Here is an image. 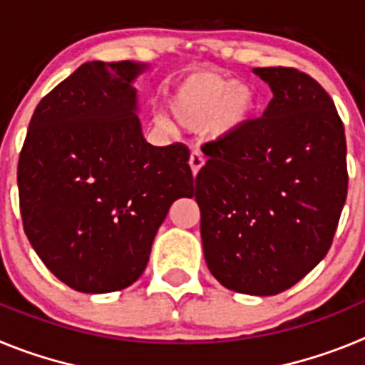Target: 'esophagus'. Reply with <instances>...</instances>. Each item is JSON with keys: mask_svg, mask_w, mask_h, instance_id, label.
<instances>
[{"mask_svg": "<svg viewBox=\"0 0 365 365\" xmlns=\"http://www.w3.org/2000/svg\"><path fill=\"white\" fill-rule=\"evenodd\" d=\"M205 166V155L201 153V151H192V155H190V168H192V173L193 177L197 175L199 170Z\"/></svg>", "mask_w": 365, "mask_h": 365, "instance_id": "34e87169", "label": "esophagus"}]
</instances>
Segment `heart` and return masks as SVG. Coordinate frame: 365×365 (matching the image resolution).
Masks as SVG:
<instances>
[{"mask_svg": "<svg viewBox=\"0 0 365 365\" xmlns=\"http://www.w3.org/2000/svg\"><path fill=\"white\" fill-rule=\"evenodd\" d=\"M168 108L177 124L186 130H201L206 125V133L212 138H227L240 133L252 120L257 96L248 82L193 71L175 83L168 96ZM157 120L170 125L166 117Z\"/></svg>", "mask_w": 365, "mask_h": 365, "instance_id": "1", "label": "heart"}]
</instances>
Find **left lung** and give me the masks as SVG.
Here are the masks:
<instances>
[{"mask_svg": "<svg viewBox=\"0 0 365 365\" xmlns=\"http://www.w3.org/2000/svg\"><path fill=\"white\" fill-rule=\"evenodd\" d=\"M274 96L240 133L202 146L195 177L212 276L274 296L325 257L347 197V146L333 98L292 67H256Z\"/></svg>", "mask_w": 365, "mask_h": 365, "instance_id": "left-lung-1", "label": "left lung"}]
</instances>
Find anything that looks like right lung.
<instances>
[{"label": "right lung", "instance_id": "1", "mask_svg": "<svg viewBox=\"0 0 365 365\" xmlns=\"http://www.w3.org/2000/svg\"><path fill=\"white\" fill-rule=\"evenodd\" d=\"M137 62H87L41 98L18 163L24 230L45 267L86 294L140 278L170 206L193 195L185 144L151 146Z\"/></svg>", "mask_w": 365, "mask_h": 365}]
</instances>
